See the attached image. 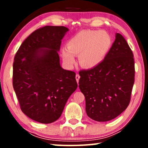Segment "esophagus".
<instances>
[{
  "instance_id": "1",
  "label": "esophagus",
  "mask_w": 148,
  "mask_h": 148,
  "mask_svg": "<svg viewBox=\"0 0 148 148\" xmlns=\"http://www.w3.org/2000/svg\"><path fill=\"white\" fill-rule=\"evenodd\" d=\"M79 78H80L79 75L78 73H77L76 75H75V79H76L77 82V83H79Z\"/></svg>"
}]
</instances>
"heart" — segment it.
I'll return each mask as SVG.
<instances>
[{
	"instance_id": "obj_1",
	"label": "heart",
	"mask_w": 148,
	"mask_h": 148,
	"mask_svg": "<svg viewBox=\"0 0 148 148\" xmlns=\"http://www.w3.org/2000/svg\"><path fill=\"white\" fill-rule=\"evenodd\" d=\"M112 44V39L105 31L84 30L78 32L68 40L67 50H62L64 61L68 65L75 63L73 56H79L81 65L93 68L104 60Z\"/></svg>"
}]
</instances>
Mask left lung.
I'll list each match as a JSON object with an SVG mask.
<instances>
[{
  "mask_svg": "<svg viewBox=\"0 0 148 148\" xmlns=\"http://www.w3.org/2000/svg\"><path fill=\"white\" fill-rule=\"evenodd\" d=\"M79 73V87L90 119L99 122L112 120L129 106L135 62L132 50L121 34H116L112 47L98 65Z\"/></svg>",
  "mask_w": 148,
  "mask_h": 148,
  "instance_id": "obj_1",
  "label": "left lung"
}]
</instances>
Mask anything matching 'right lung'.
<instances>
[{
	"mask_svg": "<svg viewBox=\"0 0 148 148\" xmlns=\"http://www.w3.org/2000/svg\"><path fill=\"white\" fill-rule=\"evenodd\" d=\"M68 28L46 25L24 40L13 62V86L26 116L48 124L58 119L77 88L75 73L60 65L58 51Z\"/></svg>",
	"mask_w": 148,
	"mask_h": 148,
	"instance_id": "add662e5",
	"label": "right lung"
}]
</instances>
